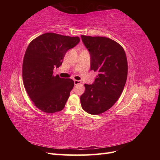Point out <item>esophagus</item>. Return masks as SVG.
Wrapping results in <instances>:
<instances>
[{"mask_svg": "<svg viewBox=\"0 0 160 160\" xmlns=\"http://www.w3.org/2000/svg\"><path fill=\"white\" fill-rule=\"evenodd\" d=\"M74 83H75V85H79V84L81 83V81H79V80H74Z\"/></svg>", "mask_w": 160, "mask_h": 160, "instance_id": "34e87169", "label": "esophagus"}]
</instances>
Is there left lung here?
I'll use <instances>...</instances> for the list:
<instances>
[{
	"label": "left lung",
	"instance_id": "8db88e82",
	"mask_svg": "<svg viewBox=\"0 0 160 160\" xmlns=\"http://www.w3.org/2000/svg\"><path fill=\"white\" fill-rule=\"evenodd\" d=\"M91 55V70L99 72L93 84H85L80 97L83 109L91 115L108 111L122 95L128 77V61L118 42L108 37L81 35Z\"/></svg>",
	"mask_w": 160,
	"mask_h": 160
}]
</instances>
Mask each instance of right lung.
<instances>
[{
	"label": "right lung",
	"instance_id": "obj_1",
	"mask_svg": "<svg viewBox=\"0 0 160 160\" xmlns=\"http://www.w3.org/2000/svg\"><path fill=\"white\" fill-rule=\"evenodd\" d=\"M80 41L79 37L47 32L28 45L22 62V81L28 95L36 107L52 113L65 108L74 81L53 75L59 67L66 52Z\"/></svg>",
	"mask_w": 160,
	"mask_h": 160
}]
</instances>
